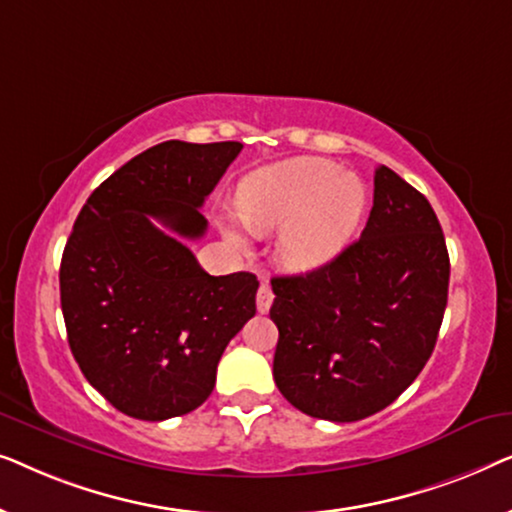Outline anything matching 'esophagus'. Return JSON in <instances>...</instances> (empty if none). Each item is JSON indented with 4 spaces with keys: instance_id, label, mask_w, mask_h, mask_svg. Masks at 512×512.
<instances>
[{
    "instance_id": "1",
    "label": "esophagus",
    "mask_w": 512,
    "mask_h": 512,
    "mask_svg": "<svg viewBox=\"0 0 512 512\" xmlns=\"http://www.w3.org/2000/svg\"><path fill=\"white\" fill-rule=\"evenodd\" d=\"M272 289H270V284L268 282H261V286H258V293H256V307H258V312L261 314H265L270 310V305H272Z\"/></svg>"
}]
</instances>
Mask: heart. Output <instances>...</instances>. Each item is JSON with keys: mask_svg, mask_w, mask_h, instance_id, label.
Listing matches in <instances>:
<instances>
[{"mask_svg": "<svg viewBox=\"0 0 512 512\" xmlns=\"http://www.w3.org/2000/svg\"><path fill=\"white\" fill-rule=\"evenodd\" d=\"M366 209V188L354 174L324 158H293L251 172L240 186V214L254 233L279 237V261L289 270H314L352 242ZM226 235L244 244L235 221Z\"/></svg>", "mask_w": 512, "mask_h": 512, "instance_id": "heart-1", "label": "heart"}]
</instances>
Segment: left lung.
<instances>
[{
    "mask_svg": "<svg viewBox=\"0 0 512 512\" xmlns=\"http://www.w3.org/2000/svg\"><path fill=\"white\" fill-rule=\"evenodd\" d=\"M450 286L438 216L380 165L361 237L331 263L272 277L277 389L305 415L356 422L394 403L436 347Z\"/></svg>",
    "mask_w": 512,
    "mask_h": 512,
    "instance_id": "obj_1",
    "label": "left lung"
}]
</instances>
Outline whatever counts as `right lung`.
I'll return each instance as SVG.
<instances>
[{"mask_svg":"<svg viewBox=\"0 0 512 512\" xmlns=\"http://www.w3.org/2000/svg\"><path fill=\"white\" fill-rule=\"evenodd\" d=\"M240 151V142L156 144L102 181L76 216L60 263L69 349L123 415L163 422L200 408L223 349L256 314L251 272L212 277L171 235H205L200 207Z\"/></svg>","mask_w":512,"mask_h":512,"instance_id":"obj_1","label":"right lung"}]
</instances>
